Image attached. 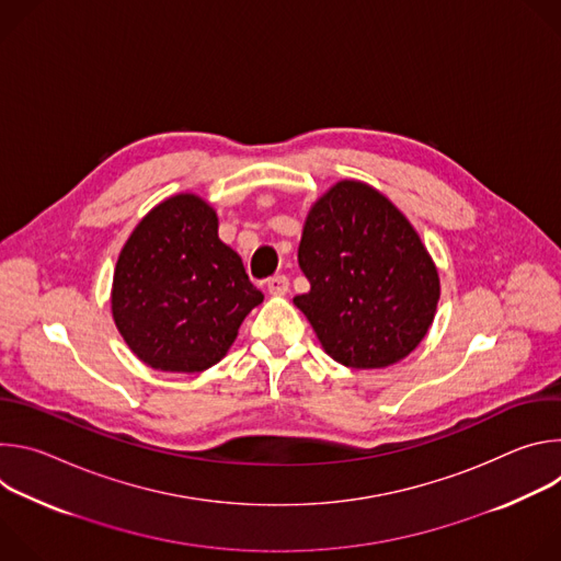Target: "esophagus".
<instances>
[{
    "mask_svg": "<svg viewBox=\"0 0 561 561\" xmlns=\"http://www.w3.org/2000/svg\"><path fill=\"white\" fill-rule=\"evenodd\" d=\"M288 277L286 275H275L266 282V288L271 295H286L288 293Z\"/></svg>",
    "mask_w": 561,
    "mask_h": 561,
    "instance_id": "obj_1",
    "label": "esophagus"
}]
</instances>
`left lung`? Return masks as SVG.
Wrapping results in <instances>:
<instances>
[{"label": "left lung", "mask_w": 561, "mask_h": 561, "mask_svg": "<svg viewBox=\"0 0 561 561\" xmlns=\"http://www.w3.org/2000/svg\"><path fill=\"white\" fill-rule=\"evenodd\" d=\"M310 290L293 304L348 368H386L426 337L439 275L413 224L377 188L342 180L304 221L297 251Z\"/></svg>", "instance_id": "1"}]
</instances>
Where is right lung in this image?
<instances>
[{"mask_svg":"<svg viewBox=\"0 0 561 561\" xmlns=\"http://www.w3.org/2000/svg\"><path fill=\"white\" fill-rule=\"evenodd\" d=\"M215 208L193 193L159 202L117 257L111 310L128 348L150 368L202 373L232 346L264 301L219 234Z\"/></svg>","mask_w":561,"mask_h":561,"instance_id":"obj_1","label":"right lung"}]
</instances>
